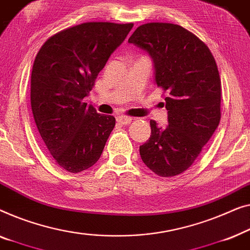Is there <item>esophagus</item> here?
<instances>
[{
    "instance_id": "34e87169",
    "label": "esophagus",
    "mask_w": 250,
    "mask_h": 250,
    "mask_svg": "<svg viewBox=\"0 0 250 250\" xmlns=\"http://www.w3.org/2000/svg\"><path fill=\"white\" fill-rule=\"evenodd\" d=\"M131 120H132L131 118L125 117V115H118V117H117V121H118L120 125H129L130 122H131Z\"/></svg>"
}]
</instances>
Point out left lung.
Listing matches in <instances>:
<instances>
[{
	"instance_id": "1",
	"label": "left lung",
	"mask_w": 250,
	"mask_h": 250,
	"mask_svg": "<svg viewBox=\"0 0 250 250\" xmlns=\"http://www.w3.org/2000/svg\"><path fill=\"white\" fill-rule=\"evenodd\" d=\"M128 43L148 53L154 82L167 91V124L150 120L149 139L139 147L142 160L160 177H174L191 167L221 119V79L208 47L181 26L149 22Z\"/></svg>"
}]
</instances>
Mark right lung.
<instances>
[{"label":"right lung","mask_w":250,"mask_h":250,"mask_svg":"<svg viewBox=\"0 0 250 250\" xmlns=\"http://www.w3.org/2000/svg\"><path fill=\"white\" fill-rule=\"evenodd\" d=\"M133 23L85 22L53 35L35 59L30 102L42 139L56 163L71 173L100 160L115 125L83 100Z\"/></svg>","instance_id":"add662e5"}]
</instances>
